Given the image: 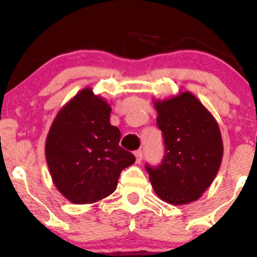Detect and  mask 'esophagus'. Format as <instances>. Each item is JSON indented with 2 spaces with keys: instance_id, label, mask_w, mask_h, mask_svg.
<instances>
[{
  "instance_id": "1",
  "label": "esophagus",
  "mask_w": 257,
  "mask_h": 257,
  "mask_svg": "<svg viewBox=\"0 0 257 257\" xmlns=\"http://www.w3.org/2000/svg\"><path fill=\"white\" fill-rule=\"evenodd\" d=\"M134 156H136V159L138 163H141L142 159H143V151L142 149H138V151L134 152Z\"/></svg>"
}]
</instances>
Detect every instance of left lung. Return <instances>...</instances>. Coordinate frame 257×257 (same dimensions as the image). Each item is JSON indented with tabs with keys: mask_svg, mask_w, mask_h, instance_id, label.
<instances>
[{
	"mask_svg": "<svg viewBox=\"0 0 257 257\" xmlns=\"http://www.w3.org/2000/svg\"><path fill=\"white\" fill-rule=\"evenodd\" d=\"M156 109L164 156L157 166L147 163L146 169L159 198L186 205L201 197L217 174L223 154L220 128L188 91L157 101Z\"/></svg>",
	"mask_w": 257,
	"mask_h": 257,
	"instance_id": "left-lung-1",
	"label": "left lung"
}]
</instances>
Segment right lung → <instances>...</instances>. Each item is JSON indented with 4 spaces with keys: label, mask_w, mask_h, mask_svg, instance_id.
<instances>
[{
    "label": "right lung",
    "mask_w": 257,
    "mask_h": 257,
    "mask_svg": "<svg viewBox=\"0 0 257 257\" xmlns=\"http://www.w3.org/2000/svg\"><path fill=\"white\" fill-rule=\"evenodd\" d=\"M110 106L84 89L55 118L45 154L56 188L78 205L111 195L120 172L136 162L119 146L120 131L110 124Z\"/></svg>",
    "instance_id": "add662e5"
}]
</instances>
